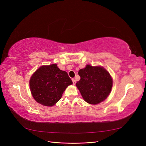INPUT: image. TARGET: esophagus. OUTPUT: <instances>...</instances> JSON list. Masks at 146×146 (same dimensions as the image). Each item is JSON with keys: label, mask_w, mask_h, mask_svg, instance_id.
Listing matches in <instances>:
<instances>
[{"label": "esophagus", "mask_w": 146, "mask_h": 146, "mask_svg": "<svg viewBox=\"0 0 146 146\" xmlns=\"http://www.w3.org/2000/svg\"><path fill=\"white\" fill-rule=\"evenodd\" d=\"M72 83H73V85H76V80H75V79H74V78H72Z\"/></svg>", "instance_id": "obj_1"}]
</instances>
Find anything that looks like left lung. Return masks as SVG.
I'll return each mask as SVG.
<instances>
[{"label":"left lung","mask_w":146,"mask_h":146,"mask_svg":"<svg viewBox=\"0 0 146 146\" xmlns=\"http://www.w3.org/2000/svg\"><path fill=\"white\" fill-rule=\"evenodd\" d=\"M80 80L76 86L87 103L96 105L107 98L113 86L110 74L100 66L86 65L78 71Z\"/></svg>","instance_id":"left-lung-1"}]
</instances>
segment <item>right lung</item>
I'll return each mask as SVG.
<instances>
[{"label":"right lung","instance_id":"1","mask_svg":"<svg viewBox=\"0 0 146 146\" xmlns=\"http://www.w3.org/2000/svg\"><path fill=\"white\" fill-rule=\"evenodd\" d=\"M72 84L68 73L60 70L56 64L41 66L30 80L33 98L47 107L54 105L61 98L66 88Z\"/></svg>","mask_w":146,"mask_h":146}]
</instances>
